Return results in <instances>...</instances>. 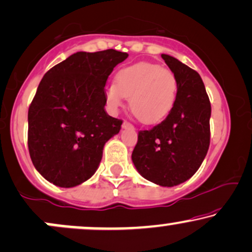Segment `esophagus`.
<instances>
[{
  "label": "esophagus",
  "instance_id": "obj_1",
  "mask_svg": "<svg viewBox=\"0 0 252 252\" xmlns=\"http://www.w3.org/2000/svg\"><path fill=\"white\" fill-rule=\"evenodd\" d=\"M123 128H134V126L131 123H128V121H124Z\"/></svg>",
  "mask_w": 252,
  "mask_h": 252
}]
</instances>
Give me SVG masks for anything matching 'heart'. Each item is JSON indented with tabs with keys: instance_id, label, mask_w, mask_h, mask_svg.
<instances>
[{
	"instance_id": "heart-1",
	"label": "heart",
	"mask_w": 252,
	"mask_h": 252,
	"mask_svg": "<svg viewBox=\"0 0 252 252\" xmlns=\"http://www.w3.org/2000/svg\"><path fill=\"white\" fill-rule=\"evenodd\" d=\"M178 92V79L172 70L156 63L140 62L121 68L114 84L106 88V100L112 109L129 97L132 113L141 123L156 124L172 111Z\"/></svg>"
}]
</instances>
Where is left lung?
Listing matches in <instances>:
<instances>
[{"label": "left lung", "mask_w": 252, "mask_h": 252, "mask_svg": "<svg viewBox=\"0 0 252 252\" xmlns=\"http://www.w3.org/2000/svg\"><path fill=\"white\" fill-rule=\"evenodd\" d=\"M161 58L178 79L176 103L160 124L139 131L132 161L145 179L171 188L190 179L208 153L211 103L196 70L173 56Z\"/></svg>", "instance_id": "1"}]
</instances>
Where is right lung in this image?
Here are the masks:
<instances>
[{
    "label": "right lung",
    "mask_w": 252,
    "mask_h": 252,
    "mask_svg": "<svg viewBox=\"0 0 252 252\" xmlns=\"http://www.w3.org/2000/svg\"><path fill=\"white\" fill-rule=\"evenodd\" d=\"M128 54L78 52L43 75L28 109V149L38 173L74 188L95 173L106 141L123 120L105 111L109 74Z\"/></svg>",
    "instance_id": "add662e5"
}]
</instances>
